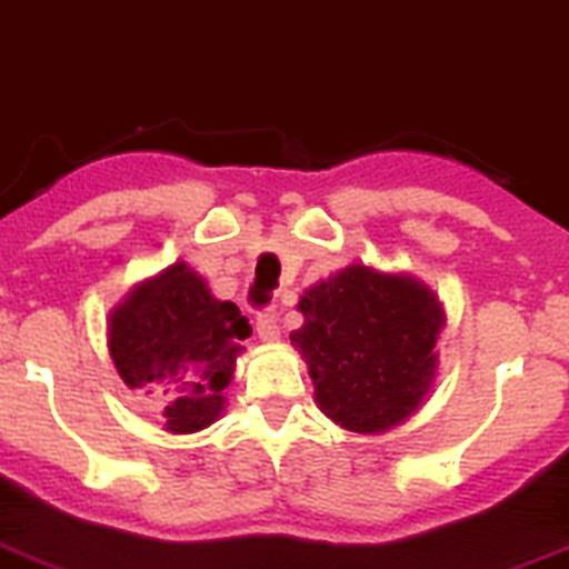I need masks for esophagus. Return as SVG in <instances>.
<instances>
[{
  "label": "esophagus",
  "mask_w": 569,
  "mask_h": 569,
  "mask_svg": "<svg viewBox=\"0 0 569 569\" xmlns=\"http://www.w3.org/2000/svg\"><path fill=\"white\" fill-rule=\"evenodd\" d=\"M257 336L266 343H274L277 338H280V321H277L274 309H262V312L257 315Z\"/></svg>",
  "instance_id": "1"
}]
</instances>
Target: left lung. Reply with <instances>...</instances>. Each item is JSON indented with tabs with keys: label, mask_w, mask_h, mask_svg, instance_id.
I'll list each match as a JSON object with an SVG mask.
<instances>
[{
	"label": "left lung",
	"mask_w": 569,
	"mask_h": 569,
	"mask_svg": "<svg viewBox=\"0 0 569 569\" xmlns=\"http://www.w3.org/2000/svg\"><path fill=\"white\" fill-rule=\"evenodd\" d=\"M292 343L315 385V402L347 431L385 433L417 413L437 376L446 312L410 274L352 262L309 286Z\"/></svg>",
	"instance_id": "1"
}]
</instances>
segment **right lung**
Instances as JSON below:
<instances>
[{"label": "right lung", "mask_w": 569, "mask_h": 569, "mask_svg": "<svg viewBox=\"0 0 569 569\" xmlns=\"http://www.w3.org/2000/svg\"><path fill=\"white\" fill-rule=\"evenodd\" d=\"M251 336L237 303L217 300L202 277L173 262L138 283L109 315V356L127 388L161 385L164 431L196 433L226 410L242 341Z\"/></svg>", "instance_id": "add662e5"}]
</instances>
